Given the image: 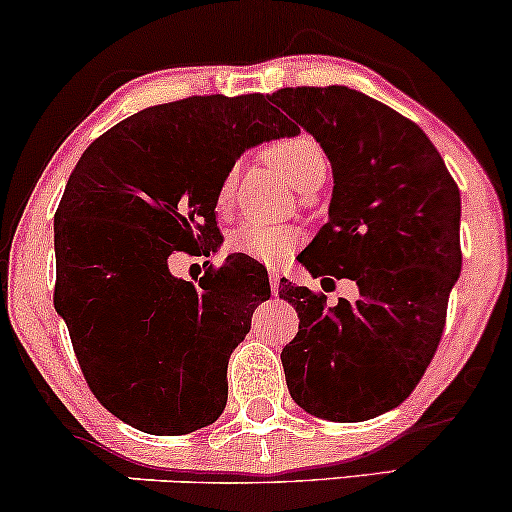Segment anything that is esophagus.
<instances>
[{
	"instance_id": "34e87169",
	"label": "esophagus",
	"mask_w": 512,
	"mask_h": 512,
	"mask_svg": "<svg viewBox=\"0 0 512 512\" xmlns=\"http://www.w3.org/2000/svg\"><path fill=\"white\" fill-rule=\"evenodd\" d=\"M277 289H280V270L270 268V292L277 296Z\"/></svg>"
}]
</instances>
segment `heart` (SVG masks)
I'll return each instance as SVG.
<instances>
[{"instance_id":"obj_1","label":"heart","mask_w":512,"mask_h":512,"mask_svg":"<svg viewBox=\"0 0 512 512\" xmlns=\"http://www.w3.org/2000/svg\"><path fill=\"white\" fill-rule=\"evenodd\" d=\"M263 159L268 161L270 168L285 178L289 185L301 189V192H311L325 180L327 175V156L325 149L313 140L306 132H296V135L282 137L263 149ZM239 180V168L232 166L220 180L216 192V206L225 211L235 197V187ZM301 230L289 225H256L244 223L235 227L227 235V249L242 254L251 261L258 263H280L287 258L296 246L301 244Z\"/></svg>"}]
</instances>
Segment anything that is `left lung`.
Instances as JSON below:
<instances>
[{
  "mask_svg": "<svg viewBox=\"0 0 512 512\" xmlns=\"http://www.w3.org/2000/svg\"><path fill=\"white\" fill-rule=\"evenodd\" d=\"M311 132L332 163L330 220L299 263L313 277L353 280L358 299L280 282L299 313L282 349L287 387L306 413L361 422L410 396L441 342L460 275V192L413 121L342 85L285 87L268 97Z\"/></svg>",
  "mask_w": 512,
  "mask_h": 512,
  "instance_id": "1",
  "label": "left lung"
}]
</instances>
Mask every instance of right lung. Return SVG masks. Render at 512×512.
<instances>
[{
	"instance_id": "right-lung-1",
	"label": "right lung",
	"mask_w": 512,
	"mask_h": 512,
	"mask_svg": "<svg viewBox=\"0 0 512 512\" xmlns=\"http://www.w3.org/2000/svg\"><path fill=\"white\" fill-rule=\"evenodd\" d=\"M296 132L266 94L187 97L113 125L73 168L54 216V308L87 387L135 430L189 434L223 413L268 273L230 254L192 285L168 263L220 244L216 192L239 154Z\"/></svg>"
}]
</instances>
